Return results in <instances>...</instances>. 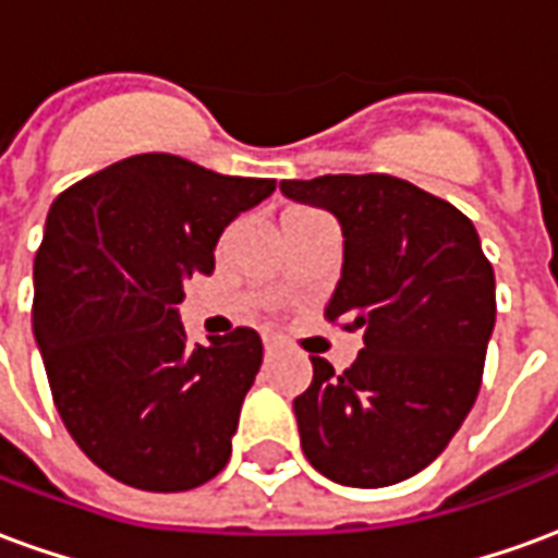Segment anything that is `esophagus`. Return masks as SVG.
Returning a JSON list of instances; mask_svg holds the SVG:
<instances>
[{
    "label": "esophagus",
    "mask_w": 558,
    "mask_h": 558,
    "mask_svg": "<svg viewBox=\"0 0 558 558\" xmlns=\"http://www.w3.org/2000/svg\"><path fill=\"white\" fill-rule=\"evenodd\" d=\"M275 347H278V340L271 338V335H263V350H266V355H271V352H275Z\"/></svg>",
    "instance_id": "34e87169"
}]
</instances>
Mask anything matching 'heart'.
Masks as SVG:
<instances>
[{"label":"heart","instance_id":"heart-1","mask_svg":"<svg viewBox=\"0 0 558 558\" xmlns=\"http://www.w3.org/2000/svg\"><path fill=\"white\" fill-rule=\"evenodd\" d=\"M304 215H314V211H311V208H292V211H287V218H283V220L304 218Z\"/></svg>","mask_w":558,"mask_h":558}]
</instances>
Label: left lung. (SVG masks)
<instances>
[{
  "label": "left lung",
  "instance_id": "8db88e82",
  "mask_svg": "<svg viewBox=\"0 0 558 558\" xmlns=\"http://www.w3.org/2000/svg\"><path fill=\"white\" fill-rule=\"evenodd\" d=\"M280 191L343 227V275L326 319L362 331L359 359L311 355L292 400L311 466L347 487H388L433 463L478 398L496 323V280L472 220L386 175L287 179Z\"/></svg>",
  "mask_w": 558,
  "mask_h": 558
}]
</instances>
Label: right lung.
Returning <instances> with one entry per match:
<instances>
[{
	"mask_svg": "<svg viewBox=\"0 0 558 558\" xmlns=\"http://www.w3.org/2000/svg\"><path fill=\"white\" fill-rule=\"evenodd\" d=\"M271 191L275 179L146 151L56 196L32 328L56 410L110 478L182 493L227 466L263 340L232 328L191 347L179 304L184 280L215 271L223 227Z\"/></svg>",
	"mask_w": 558,
	"mask_h": 558,
	"instance_id": "1",
	"label": "right lung"
}]
</instances>
